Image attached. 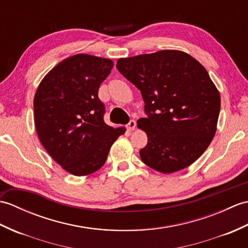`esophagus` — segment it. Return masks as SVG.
<instances>
[{"instance_id": "obj_1", "label": "esophagus", "mask_w": 248, "mask_h": 248, "mask_svg": "<svg viewBox=\"0 0 248 248\" xmlns=\"http://www.w3.org/2000/svg\"><path fill=\"white\" fill-rule=\"evenodd\" d=\"M135 127H136V123H135V120H131L130 123L128 124V125H127V128H128V130H129V131H133V130L135 129Z\"/></svg>"}]
</instances>
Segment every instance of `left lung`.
Listing matches in <instances>:
<instances>
[{
    "label": "left lung",
    "instance_id": "left-lung-1",
    "mask_svg": "<svg viewBox=\"0 0 248 248\" xmlns=\"http://www.w3.org/2000/svg\"><path fill=\"white\" fill-rule=\"evenodd\" d=\"M116 67L145 101L148 118L138 120L148 138L141 161L162 173L193 164L211 144L220 109L219 93L205 68L179 50L119 59Z\"/></svg>",
    "mask_w": 248,
    "mask_h": 248
}]
</instances>
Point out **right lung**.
Masks as SVG:
<instances>
[{
  "instance_id": "add662e5",
  "label": "right lung",
  "mask_w": 248,
  "mask_h": 248,
  "mask_svg": "<svg viewBox=\"0 0 248 248\" xmlns=\"http://www.w3.org/2000/svg\"><path fill=\"white\" fill-rule=\"evenodd\" d=\"M112 60L76 54L59 62L41 80L34 97L37 135L46 152L71 175L87 176L108 159L114 141L125 128L104 123L101 84Z\"/></svg>"
}]
</instances>
